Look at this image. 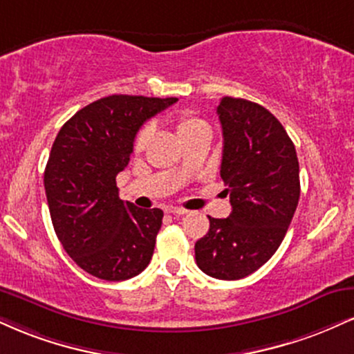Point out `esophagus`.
<instances>
[{"label":"esophagus","instance_id":"34e87169","mask_svg":"<svg viewBox=\"0 0 354 354\" xmlns=\"http://www.w3.org/2000/svg\"><path fill=\"white\" fill-rule=\"evenodd\" d=\"M168 212L169 214H174V216H183V214H186V209H183V207H176V206H171V207H168Z\"/></svg>","mask_w":354,"mask_h":354}]
</instances>
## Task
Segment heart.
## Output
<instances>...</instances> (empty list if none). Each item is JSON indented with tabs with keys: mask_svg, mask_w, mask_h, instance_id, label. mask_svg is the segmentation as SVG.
Returning <instances> with one entry per match:
<instances>
[{
	"mask_svg": "<svg viewBox=\"0 0 354 354\" xmlns=\"http://www.w3.org/2000/svg\"><path fill=\"white\" fill-rule=\"evenodd\" d=\"M204 125H206L204 120L194 117V115H191V113H183L178 117V120H176V130H178V133H180L181 138L183 136L191 133V131L201 129V127H204ZM148 135H150V129H148V127H145V129L138 131V135H136V138H135V150L136 151H140L145 147V143H147V140H148Z\"/></svg>",
	"mask_w": 354,
	"mask_h": 354,
	"instance_id": "obj_1",
	"label": "heart"
}]
</instances>
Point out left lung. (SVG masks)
<instances>
[{
	"label": "left lung",
	"mask_w": 354,
	"mask_h": 354,
	"mask_svg": "<svg viewBox=\"0 0 354 354\" xmlns=\"http://www.w3.org/2000/svg\"><path fill=\"white\" fill-rule=\"evenodd\" d=\"M221 178L231 199L229 218H209L194 245L196 263L219 280H239L266 263L282 244L300 198L295 145L269 110L224 97Z\"/></svg>",
	"instance_id": "left-lung-1"
}]
</instances>
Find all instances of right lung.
<instances>
[{
    "mask_svg": "<svg viewBox=\"0 0 354 354\" xmlns=\"http://www.w3.org/2000/svg\"><path fill=\"white\" fill-rule=\"evenodd\" d=\"M178 99L109 95L80 109L59 130L44 171L54 231L80 269L109 282L147 269L163 211L118 198L138 130Z\"/></svg>",
    "mask_w": 354,
    "mask_h": 354,
    "instance_id": "1",
    "label": "right lung"
}]
</instances>
